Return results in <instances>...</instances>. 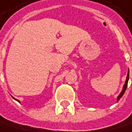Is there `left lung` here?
I'll return each instance as SVG.
<instances>
[{
    "label": "left lung",
    "mask_w": 132,
    "mask_h": 132,
    "mask_svg": "<svg viewBox=\"0 0 132 132\" xmlns=\"http://www.w3.org/2000/svg\"><path fill=\"white\" fill-rule=\"evenodd\" d=\"M128 80H129V70H128V74H127V77H126V80H125V84H124L123 86V88H122V92L120 93V94L118 96V97H117V101H119L120 99H121V97L122 96L124 95V93H125V90H126V88H127V86H128Z\"/></svg>",
    "instance_id": "1"
}]
</instances>
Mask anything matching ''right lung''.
Instances as JSON below:
<instances>
[{"instance_id": "1", "label": "right lung", "mask_w": 132, "mask_h": 132, "mask_svg": "<svg viewBox=\"0 0 132 132\" xmlns=\"http://www.w3.org/2000/svg\"><path fill=\"white\" fill-rule=\"evenodd\" d=\"M13 99H14V98H13ZM14 100H16V101H18V102L20 103V101H19V100H16V99H14Z\"/></svg>"}]
</instances>
